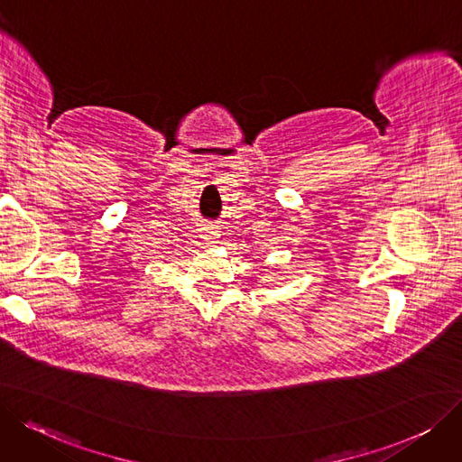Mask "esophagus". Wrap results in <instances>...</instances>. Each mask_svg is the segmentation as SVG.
Returning a JSON list of instances; mask_svg holds the SVG:
<instances>
[{
    "mask_svg": "<svg viewBox=\"0 0 462 462\" xmlns=\"http://www.w3.org/2000/svg\"><path fill=\"white\" fill-rule=\"evenodd\" d=\"M205 238L210 243H216V238H219V229L217 226H208L205 227Z\"/></svg>",
    "mask_w": 462,
    "mask_h": 462,
    "instance_id": "esophagus-1",
    "label": "esophagus"
}]
</instances>
